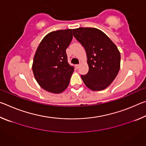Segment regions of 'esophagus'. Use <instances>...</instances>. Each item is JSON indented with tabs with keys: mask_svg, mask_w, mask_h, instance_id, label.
Returning <instances> with one entry per match:
<instances>
[{
	"mask_svg": "<svg viewBox=\"0 0 146 146\" xmlns=\"http://www.w3.org/2000/svg\"><path fill=\"white\" fill-rule=\"evenodd\" d=\"M80 64H76V65H75V68L76 69H78L80 68Z\"/></svg>",
	"mask_w": 146,
	"mask_h": 146,
	"instance_id": "obj_1",
	"label": "esophagus"
}]
</instances>
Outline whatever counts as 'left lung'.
I'll list each match as a JSON object with an SVG mask.
<instances>
[{"label": "left lung", "instance_id": "1", "mask_svg": "<svg viewBox=\"0 0 146 146\" xmlns=\"http://www.w3.org/2000/svg\"><path fill=\"white\" fill-rule=\"evenodd\" d=\"M73 35L84 47L88 73L81 75L84 83L93 91L107 88L117 76L120 67V53L117 46L100 29L78 28Z\"/></svg>", "mask_w": 146, "mask_h": 146}]
</instances>
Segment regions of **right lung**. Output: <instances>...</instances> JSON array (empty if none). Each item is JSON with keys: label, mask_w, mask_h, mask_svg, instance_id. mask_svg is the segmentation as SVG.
<instances>
[{"label": "right lung", "mask_w": 146, "mask_h": 146, "mask_svg": "<svg viewBox=\"0 0 146 146\" xmlns=\"http://www.w3.org/2000/svg\"><path fill=\"white\" fill-rule=\"evenodd\" d=\"M73 38L72 29L54 31L44 36L35 54L32 70L44 90L60 93L68 88L74 68L68 62L66 49Z\"/></svg>", "instance_id": "right-lung-1"}]
</instances>
